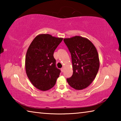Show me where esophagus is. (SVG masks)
I'll list each match as a JSON object with an SVG mask.
<instances>
[{"label": "esophagus", "mask_w": 121, "mask_h": 121, "mask_svg": "<svg viewBox=\"0 0 121 121\" xmlns=\"http://www.w3.org/2000/svg\"><path fill=\"white\" fill-rule=\"evenodd\" d=\"M64 69H65L64 68H61V71H62V72H63V71H64Z\"/></svg>", "instance_id": "34e87169"}]
</instances>
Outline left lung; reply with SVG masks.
<instances>
[{
  "instance_id": "obj_1",
  "label": "left lung",
  "mask_w": 121,
  "mask_h": 121,
  "mask_svg": "<svg viewBox=\"0 0 121 121\" xmlns=\"http://www.w3.org/2000/svg\"><path fill=\"white\" fill-rule=\"evenodd\" d=\"M65 43L70 52L73 73L67 79L69 85L77 90L85 89L92 83L99 70V55L91 41L76 36L65 38Z\"/></svg>"
}]
</instances>
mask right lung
Returning a JSON list of instances; mask_svg holds the SVG:
<instances>
[{"mask_svg":"<svg viewBox=\"0 0 121 121\" xmlns=\"http://www.w3.org/2000/svg\"><path fill=\"white\" fill-rule=\"evenodd\" d=\"M62 38L40 34L32 41L26 53L25 67L28 78L35 87L47 91L56 84L61 71L56 67L53 54Z\"/></svg>","mask_w":121,"mask_h":121,"instance_id":"obj_1","label":"right lung"}]
</instances>
